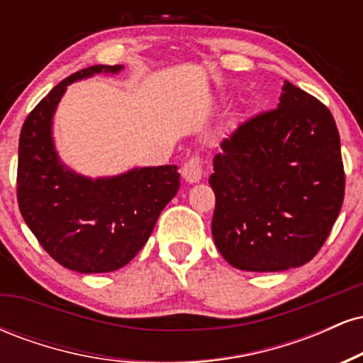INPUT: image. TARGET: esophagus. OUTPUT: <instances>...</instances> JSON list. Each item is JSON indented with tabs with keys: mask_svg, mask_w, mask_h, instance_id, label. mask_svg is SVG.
<instances>
[{
	"mask_svg": "<svg viewBox=\"0 0 363 363\" xmlns=\"http://www.w3.org/2000/svg\"><path fill=\"white\" fill-rule=\"evenodd\" d=\"M181 174H182V179H184L186 182H189V184H194V182L201 181L203 162L199 160V157L187 158V160L184 162V165H182Z\"/></svg>",
	"mask_w": 363,
	"mask_h": 363,
	"instance_id": "34e87169",
	"label": "esophagus"
}]
</instances>
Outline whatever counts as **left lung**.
Returning a JSON list of instances; mask_svg holds the SVG:
<instances>
[{
	"label": "left lung",
	"instance_id": "obj_1",
	"mask_svg": "<svg viewBox=\"0 0 363 363\" xmlns=\"http://www.w3.org/2000/svg\"><path fill=\"white\" fill-rule=\"evenodd\" d=\"M210 186L211 234L244 272H285L326 242L345 198L340 133L329 109L283 83L277 109L240 124L220 145Z\"/></svg>",
	"mask_w": 363,
	"mask_h": 363
}]
</instances>
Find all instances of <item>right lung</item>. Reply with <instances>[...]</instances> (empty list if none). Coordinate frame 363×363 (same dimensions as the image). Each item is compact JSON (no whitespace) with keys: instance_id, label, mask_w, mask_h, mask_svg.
I'll use <instances>...</instances> for the list:
<instances>
[{"instance_id":"right-lung-1","label":"right lung","mask_w":363,"mask_h":363,"mask_svg":"<svg viewBox=\"0 0 363 363\" xmlns=\"http://www.w3.org/2000/svg\"><path fill=\"white\" fill-rule=\"evenodd\" d=\"M121 69V65H97L65 78L27 116L20 133V213L44 251L78 273H107L128 264L147 244L158 215L181 184L177 165L90 179L69 170L57 157L52 116L66 86Z\"/></svg>"}]
</instances>
